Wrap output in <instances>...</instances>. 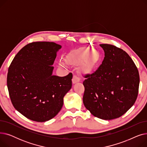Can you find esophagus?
<instances>
[{"mask_svg":"<svg viewBox=\"0 0 147 147\" xmlns=\"http://www.w3.org/2000/svg\"><path fill=\"white\" fill-rule=\"evenodd\" d=\"M79 82H80V78H79V76L77 75H74L73 76V83H76Z\"/></svg>","mask_w":147,"mask_h":147,"instance_id":"obj_1","label":"esophagus"}]
</instances>
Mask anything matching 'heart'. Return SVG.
Returning a JSON list of instances; mask_svg holds the SVG:
<instances>
[{
    "label": "heart",
    "instance_id": "b5f03b06",
    "mask_svg": "<svg viewBox=\"0 0 147 147\" xmlns=\"http://www.w3.org/2000/svg\"><path fill=\"white\" fill-rule=\"evenodd\" d=\"M90 50V49L89 48H85L79 51V52L78 53V59H82L85 58L88 56ZM98 60V57L96 55V54L94 52L90 53L87 58L86 64L88 67H93L97 63Z\"/></svg>",
    "mask_w": 147,
    "mask_h": 147
}]
</instances>
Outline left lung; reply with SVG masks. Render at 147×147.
I'll return each mask as SVG.
<instances>
[{
	"label": "left lung",
	"mask_w": 147,
	"mask_h": 147,
	"mask_svg": "<svg viewBox=\"0 0 147 147\" xmlns=\"http://www.w3.org/2000/svg\"><path fill=\"white\" fill-rule=\"evenodd\" d=\"M99 45L105 57L95 71L84 76L83 102L95 117L107 120L120 117L134 104L140 74L125 51L110 44Z\"/></svg>",
	"instance_id": "left-lung-1"
}]
</instances>
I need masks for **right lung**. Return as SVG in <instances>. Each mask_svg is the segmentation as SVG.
Listing matches in <instances>:
<instances>
[{
    "label": "right lung",
    "instance_id": "obj_1",
    "mask_svg": "<svg viewBox=\"0 0 147 147\" xmlns=\"http://www.w3.org/2000/svg\"><path fill=\"white\" fill-rule=\"evenodd\" d=\"M61 46L54 42L27 44L11 63L7 86L14 108L27 119L44 122L53 118L72 86L73 74L53 76L52 66Z\"/></svg>",
    "mask_w": 147,
    "mask_h": 147
}]
</instances>
